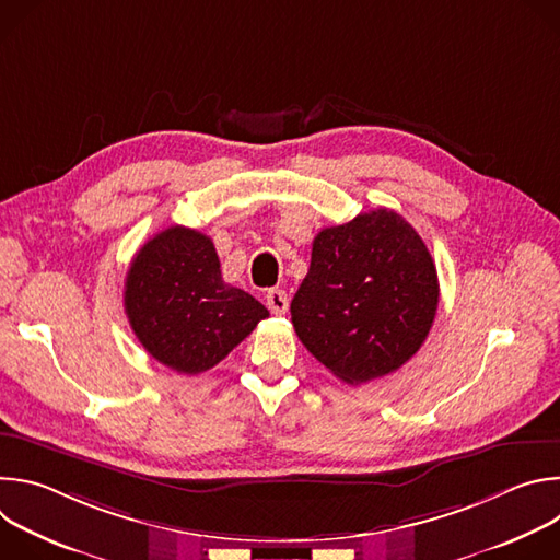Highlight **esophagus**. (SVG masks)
I'll use <instances>...</instances> for the list:
<instances>
[{"mask_svg":"<svg viewBox=\"0 0 560 560\" xmlns=\"http://www.w3.org/2000/svg\"><path fill=\"white\" fill-rule=\"evenodd\" d=\"M266 305L275 314H285L288 312V294H285V290H279V288L268 290L266 292Z\"/></svg>","mask_w":560,"mask_h":560,"instance_id":"34e87169","label":"esophagus"}]
</instances>
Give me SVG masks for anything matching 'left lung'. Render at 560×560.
<instances>
[{"label": "left lung", "mask_w": 560, "mask_h": 560, "mask_svg": "<svg viewBox=\"0 0 560 560\" xmlns=\"http://www.w3.org/2000/svg\"><path fill=\"white\" fill-rule=\"evenodd\" d=\"M439 307V277L419 232L394 210L357 214L314 236L292 326L335 376L361 385L408 363Z\"/></svg>", "instance_id": "1"}]
</instances>
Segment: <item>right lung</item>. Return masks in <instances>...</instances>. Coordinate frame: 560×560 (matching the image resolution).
Here are the masks:
<instances>
[{"label": "right lung", "instance_id": "add662e5", "mask_svg": "<svg viewBox=\"0 0 560 560\" xmlns=\"http://www.w3.org/2000/svg\"><path fill=\"white\" fill-rule=\"evenodd\" d=\"M124 305L145 352L179 374L214 368L270 316L253 294L223 281L212 238L184 225L139 248Z\"/></svg>", "mask_w": 560, "mask_h": 560}]
</instances>
